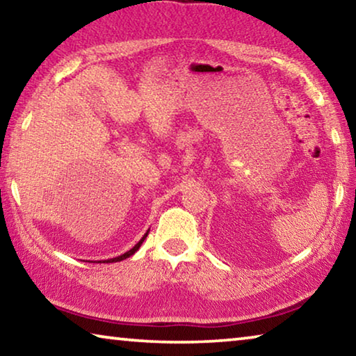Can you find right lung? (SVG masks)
Segmentation results:
<instances>
[{
    "label": "right lung",
    "instance_id": "obj_1",
    "mask_svg": "<svg viewBox=\"0 0 356 356\" xmlns=\"http://www.w3.org/2000/svg\"><path fill=\"white\" fill-rule=\"evenodd\" d=\"M147 234H149V231L144 234V236L141 237V240L140 242H138L134 248L131 250H129L127 252H124V254H120V256H118V257H113V259H105V261H97L99 264H111V262H120V261H124V259H127V257H130L131 254H135V252L140 250V246H141V243L144 242V240H146V237H147Z\"/></svg>",
    "mask_w": 356,
    "mask_h": 356
}]
</instances>
